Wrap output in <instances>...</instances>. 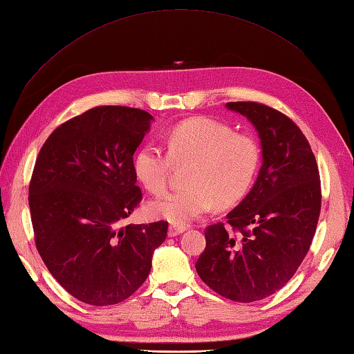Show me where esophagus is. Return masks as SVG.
I'll use <instances>...</instances> for the list:
<instances>
[{"mask_svg":"<svg viewBox=\"0 0 354 354\" xmlns=\"http://www.w3.org/2000/svg\"><path fill=\"white\" fill-rule=\"evenodd\" d=\"M183 232H186V227H183V226H169L168 227V236H171V238H174V236H178V234H181Z\"/></svg>","mask_w":354,"mask_h":354,"instance_id":"34e87169","label":"esophagus"}]
</instances>
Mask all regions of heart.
Masks as SVG:
<instances>
[{"instance_id": "obj_1", "label": "heart", "mask_w": 354, "mask_h": 354, "mask_svg": "<svg viewBox=\"0 0 354 354\" xmlns=\"http://www.w3.org/2000/svg\"><path fill=\"white\" fill-rule=\"evenodd\" d=\"M167 149L146 143L138 149L133 169L151 194L167 187L173 165L190 162L187 187L149 202L147 212L173 224H187L208 212L216 201L227 207L251 189L260 167V147L251 136L234 134L226 124L205 116L190 118L167 134Z\"/></svg>"}]
</instances>
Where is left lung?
<instances>
[{"instance_id": "8db88e82", "label": "left lung", "mask_w": 354, "mask_h": 354, "mask_svg": "<svg viewBox=\"0 0 354 354\" xmlns=\"http://www.w3.org/2000/svg\"><path fill=\"white\" fill-rule=\"evenodd\" d=\"M226 108L259 133L261 168L226 216L231 229L217 223L205 230L196 272L221 297L251 303L279 291L303 263L320 214V178L312 147L288 116L254 102Z\"/></svg>"}]
</instances>
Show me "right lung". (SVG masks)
<instances>
[{
	"label": "right lung",
	"mask_w": 354,
	"mask_h": 354,
	"mask_svg": "<svg viewBox=\"0 0 354 354\" xmlns=\"http://www.w3.org/2000/svg\"><path fill=\"white\" fill-rule=\"evenodd\" d=\"M153 116L99 106L57 127L29 185L35 245L53 277L91 306L124 301L147 279L168 223H121L142 201L133 156Z\"/></svg>",
	"instance_id": "add662e5"
}]
</instances>
